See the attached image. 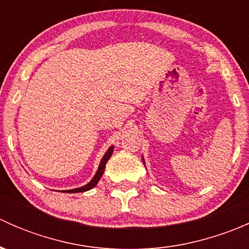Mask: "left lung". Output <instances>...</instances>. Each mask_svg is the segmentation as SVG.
<instances>
[{"label": "left lung", "instance_id": "left-lung-1", "mask_svg": "<svg viewBox=\"0 0 249 249\" xmlns=\"http://www.w3.org/2000/svg\"><path fill=\"white\" fill-rule=\"evenodd\" d=\"M142 162H143V165L145 166V161H144V158H143V157H142Z\"/></svg>", "mask_w": 249, "mask_h": 249}]
</instances>
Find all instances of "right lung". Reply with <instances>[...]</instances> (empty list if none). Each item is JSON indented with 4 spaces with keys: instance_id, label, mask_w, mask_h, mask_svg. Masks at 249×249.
<instances>
[{
    "instance_id": "right-lung-1",
    "label": "right lung",
    "mask_w": 249,
    "mask_h": 249,
    "mask_svg": "<svg viewBox=\"0 0 249 249\" xmlns=\"http://www.w3.org/2000/svg\"><path fill=\"white\" fill-rule=\"evenodd\" d=\"M113 150H114V145H110V147L107 149V152L105 153V155L102 157L101 161H100V165L99 167H97V171L96 173L94 175V177L91 178V180H90L89 183H87L85 185H83V187H79V188H74V189H70V190H62V193H83V192H87V190H90L92 189V188L95 187V185L99 183V180L101 179L102 175H104L105 172V167H106V164L107 161L109 160V158L112 157L113 154Z\"/></svg>"
}]
</instances>
